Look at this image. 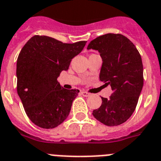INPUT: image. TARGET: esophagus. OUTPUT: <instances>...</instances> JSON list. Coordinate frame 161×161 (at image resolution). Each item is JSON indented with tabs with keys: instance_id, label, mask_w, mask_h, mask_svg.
Wrapping results in <instances>:
<instances>
[{
	"instance_id": "34e87169",
	"label": "esophagus",
	"mask_w": 161,
	"mask_h": 161,
	"mask_svg": "<svg viewBox=\"0 0 161 161\" xmlns=\"http://www.w3.org/2000/svg\"><path fill=\"white\" fill-rule=\"evenodd\" d=\"M81 94H82L83 96H85V97H87V96H90V93L85 92V91H82V92H81Z\"/></svg>"
}]
</instances>
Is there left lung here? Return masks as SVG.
Wrapping results in <instances>:
<instances>
[{"mask_svg": "<svg viewBox=\"0 0 161 161\" xmlns=\"http://www.w3.org/2000/svg\"><path fill=\"white\" fill-rule=\"evenodd\" d=\"M98 50L103 60L100 80L110 85V99L92 114L108 126L119 125L129 119L136 108L143 86L142 58L132 42L121 34L100 36L92 40L87 49Z\"/></svg>", "mask_w": 161, "mask_h": 161, "instance_id": "1", "label": "left lung"}]
</instances>
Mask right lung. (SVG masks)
Listing matches in <instances>:
<instances>
[{"label": "right lung", "mask_w": 161, "mask_h": 161, "mask_svg": "<svg viewBox=\"0 0 161 161\" xmlns=\"http://www.w3.org/2000/svg\"><path fill=\"white\" fill-rule=\"evenodd\" d=\"M86 41L65 44L46 36H34L17 60V92L27 117L37 126L53 129L67 118L79 91L57 82L61 71L83 49Z\"/></svg>", "instance_id": "add662e5"}]
</instances>
